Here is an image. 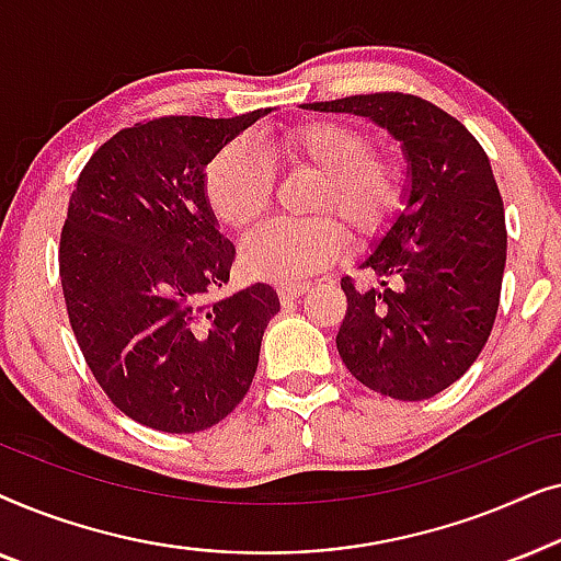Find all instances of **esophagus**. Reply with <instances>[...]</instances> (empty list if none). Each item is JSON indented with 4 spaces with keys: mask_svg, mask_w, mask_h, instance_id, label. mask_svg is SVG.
I'll return each mask as SVG.
<instances>
[{
    "mask_svg": "<svg viewBox=\"0 0 561 561\" xmlns=\"http://www.w3.org/2000/svg\"><path fill=\"white\" fill-rule=\"evenodd\" d=\"M306 290H309V283H283V286H278V296L283 304H290L298 296H304Z\"/></svg>",
    "mask_w": 561,
    "mask_h": 561,
    "instance_id": "1",
    "label": "esophagus"
}]
</instances>
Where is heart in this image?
Instances as JSON below:
<instances>
[{
  "label": "heart",
  "instance_id": "obj_1",
  "mask_svg": "<svg viewBox=\"0 0 561 561\" xmlns=\"http://www.w3.org/2000/svg\"><path fill=\"white\" fill-rule=\"evenodd\" d=\"M275 152L290 173L317 179L309 211L327 217L275 219L244 237L242 263L260 280H301L340 257L341 224L350 240L363 248L386 234L401 211L403 165L375 152L373 137L363 127L342 119L301 122L275 140ZM204 194L221 225L248 229L273 204V163L250 140L227 142L206 165Z\"/></svg>",
  "mask_w": 561,
  "mask_h": 561
}]
</instances>
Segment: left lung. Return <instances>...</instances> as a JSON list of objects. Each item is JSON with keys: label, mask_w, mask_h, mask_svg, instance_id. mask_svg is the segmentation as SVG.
Instances as JSON below:
<instances>
[{"label": "left lung", "mask_w": 561, "mask_h": 561, "mask_svg": "<svg viewBox=\"0 0 561 561\" xmlns=\"http://www.w3.org/2000/svg\"><path fill=\"white\" fill-rule=\"evenodd\" d=\"M309 110L370 117L403 142V211L359 265L380 286L342 278L336 350L375 393L424 401L462 378L493 332L508 242L493 168L462 122L421 96L380 91Z\"/></svg>", "instance_id": "1"}]
</instances>
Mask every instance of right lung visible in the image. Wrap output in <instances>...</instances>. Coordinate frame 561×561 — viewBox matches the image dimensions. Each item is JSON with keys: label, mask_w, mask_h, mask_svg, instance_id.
<instances>
[{"label": "right lung", "mask_w": 561, "mask_h": 561, "mask_svg": "<svg viewBox=\"0 0 561 561\" xmlns=\"http://www.w3.org/2000/svg\"><path fill=\"white\" fill-rule=\"evenodd\" d=\"M271 110L156 117L119 129L76 181L58 271L89 370L137 424L204 432L252 386L278 294L229 283L234 244L204 194L209 160Z\"/></svg>", "instance_id": "add662e5"}]
</instances>
